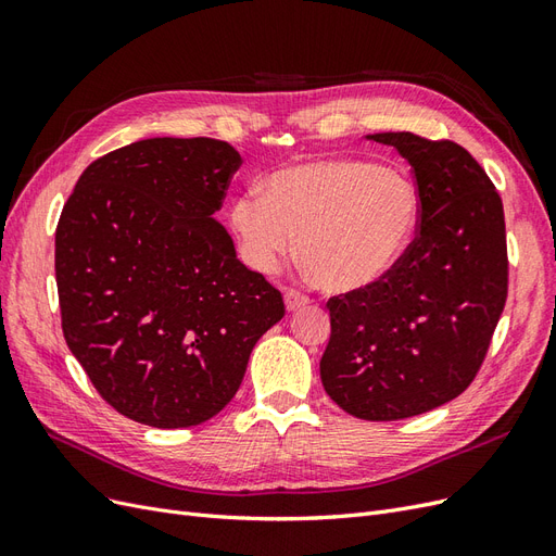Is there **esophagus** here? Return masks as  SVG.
<instances>
[{
	"label": "esophagus",
	"instance_id": "obj_1",
	"mask_svg": "<svg viewBox=\"0 0 556 556\" xmlns=\"http://www.w3.org/2000/svg\"><path fill=\"white\" fill-rule=\"evenodd\" d=\"M283 302H286V309L295 312V309H302L304 304H309V298L300 293V291H295V289H289L283 293Z\"/></svg>",
	"mask_w": 556,
	"mask_h": 556
}]
</instances>
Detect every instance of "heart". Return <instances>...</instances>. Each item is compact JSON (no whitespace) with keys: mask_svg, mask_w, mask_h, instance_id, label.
<instances>
[{"mask_svg":"<svg viewBox=\"0 0 556 556\" xmlns=\"http://www.w3.org/2000/svg\"><path fill=\"white\" fill-rule=\"evenodd\" d=\"M420 191L408 175L365 159L309 161L267 175L261 193L230 205L240 252L256 273L273 275L293 252L330 293L383 281L414 244Z\"/></svg>","mask_w":556,"mask_h":556,"instance_id":"b5f03b06","label":"heart"}]
</instances>
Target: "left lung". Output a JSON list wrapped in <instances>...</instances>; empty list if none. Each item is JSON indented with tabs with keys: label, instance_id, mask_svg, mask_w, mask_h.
I'll list each match as a JSON object with an SVG mask.
<instances>
[{
	"label": "left lung",
	"instance_id": "obj_1",
	"mask_svg": "<svg viewBox=\"0 0 556 556\" xmlns=\"http://www.w3.org/2000/svg\"><path fill=\"white\" fill-rule=\"evenodd\" d=\"M414 170L420 226L406 256L371 289L328 300L320 381L363 420H402L455 400L485 361L508 295L504 203L453 140L374 134Z\"/></svg>",
	"mask_w": 556,
	"mask_h": 556
}]
</instances>
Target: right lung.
<instances>
[{"label":"right lung","instance_id":"add662e5","mask_svg":"<svg viewBox=\"0 0 556 556\" xmlns=\"http://www.w3.org/2000/svg\"><path fill=\"white\" fill-rule=\"evenodd\" d=\"M240 164L224 140L148 138L92 161L64 203V339L99 395L136 422L217 416L286 312L214 219Z\"/></svg>","mask_w":556,"mask_h":556}]
</instances>
